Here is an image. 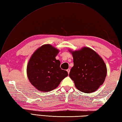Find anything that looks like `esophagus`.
Here are the masks:
<instances>
[{
  "instance_id": "esophagus-1",
  "label": "esophagus",
  "mask_w": 122,
  "mask_h": 122,
  "mask_svg": "<svg viewBox=\"0 0 122 122\" xmlns=\"http://www.w3.org/2000/svg\"><path fill=\"white\" fill-rule=\"evenodd\" d=\"M66 71H67V72H68V73H70V69H67Z\"/></svg>"
}]
</instances>
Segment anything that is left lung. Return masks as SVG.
<instances>
[{
	"label": "left lung",
	"mask_w": 122,
	"mask_h": 122,
	"mask_svg": "<svg viewBox=\"0 0 122 122\" xmlns=\"http://www.w3.org/2000/svg\"><path fill=\"white\" fill-rule=\"evenodd\" d=\"M74 66L69 76L79 91L89 93L97 90L107 76V66L97 52L89 48L84 47L71 52Z\"/></svg>",
	"instance_id": "8db88e82"
}]
</instances>
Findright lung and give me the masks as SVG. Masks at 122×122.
Masks as SVG:
<instances>
[{"label": "right lung", "instance_id": "obj_1", "mask_svg": "<svg viewBox=\"0 0 122 122\" xmlns=\"http://www.w3.org/2000/svg\"><path fill=\"white\" fill-rule=\"evenodd\" d=\"M58 49L50 45L41 46L31 57L27 69L31 83L40 91L48 92L58 86L68 76L60 68V61L56 59Z\"/></svg>", "mask_w": 122, "mask_h": 122}]
</instances>
